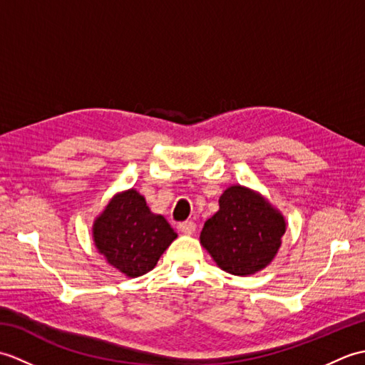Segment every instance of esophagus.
<instances>
[{"mask_svg": "<svg viewBox=\"0 0 365 365\" xmlns=\"http://www.w3.org/2000/svg\"><path fill=\"white\" fill-rule=\"evenodd\" d=\"M178 230H180L182 234H185V235H192V234H195V230H196V222H192V221L180 222V224H178Z\"/></svg>", "mask_w": 365, "mask_h": 365, "instance_id": "1", "label": "esophagus"}]
</instances>
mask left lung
<instances>
[{
	"instance_id": "1",
	"label": "left lung",
	"mask_w": 365,
	"mask_h": 365,
	"mask_svg": "<svg viewBox=\"0 0 365 365\" xmlns=\"http://www.w3.org/2000/svg\"><path fill=\"white\" fill-rule=\"evenodd\" d=\"M285 230L284 215L265 196L232 185L220 196V210L205 221L200 245L222 271L250 276L274 260Z\"/></svg>"
}]
</instances>
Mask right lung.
Instances as JSON below:
<instances>
[{
  "instance_id": "right-lung-1",
  "label": "right lung",
  "mask_w": 365,
  "mask_h": 365,
  "mask_svg": "<svg viewBox=\"0 0 365 365\" xmlns=\"http://www.w3.org/2000/svg\"><path fill=\"white\" fill-rule=\"evenodd\" d=\"M98 254L127 277L149 273L177 238L161 215L147 207L135 188L114 195L92 224Z\"/></svg>"
}]
</instances>
